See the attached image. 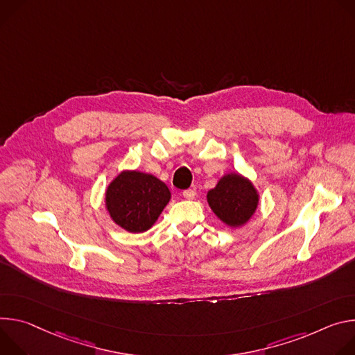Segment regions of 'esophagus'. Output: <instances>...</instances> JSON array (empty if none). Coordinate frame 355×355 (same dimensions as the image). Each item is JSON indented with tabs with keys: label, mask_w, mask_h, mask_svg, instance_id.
<instances>
[{
	"label": "esophagus",
	"mask_w": 355,
	"mask_h": 355,
	"mask_svg": "<svg viewBox=\"0 0 355 355\" xmlns=\"http://www.w3.org/2000/svg\"><path fill=\"white\" fill-rule=\"evenodd\" d=\"M194 196H196V191H194L193 189H187V190H184V191H183V198H184V199H187V200L194 199Z\"/></svg>",
	"instance_id": "obj_1"
}]
</instances>
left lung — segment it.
Masks as SVG:
<instances>
[{
	"mask_svg": "<svg viewBox=\"0 0 355 355\" xmlns=\"http://www.w3.org/2000/svg\"><path fill=\"white\" fill-rule=\"evenodd\" d=\"M207 202L214 214L230 227H241L254 216L259 194L254 184L240 173L224 175L209 190Z\"/></svg>",
	"mask_w": 355,
	"mask_h": 355,
	"instance_id": "obj_1",
	"label": "left lung"
}]
</instances>
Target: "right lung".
I'll list each match as a JSON object with an SVG mask.
<instances>
[{"label": "right lung", "instance_id": "add662e5", "mask_svg": "<svg viewBox=\"0 0 355 355\" xmlns=\"http://www.w3.org/2000/svg\"><path fill=\"white\" fill-rule=\"evenodd\" d=\"M171 200L168 186L153 175L123 171L105 190L112 221L130 232L149 230Z\"/></svg>", "mask_w": 355, "mask_h": 355}]
</instances>
